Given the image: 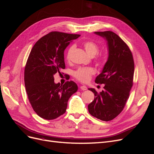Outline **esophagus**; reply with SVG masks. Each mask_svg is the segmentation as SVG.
<instances>
[{
	"label": "esophagus",
	"instance_id": "1",
	"mask_svg": "<svg viewBox=\"0 0 154 154\" xmlns=\"http://www.w3.org/2000/svg\"><path fill=\"white\" fill-rule=\"evenodd\" d=\"M80 89H82L83 91H86L87 89V87L86 86H85V85H81L80 87Z\"/></svg>",
	"mask_w": 154,
	"mask_h": 154
}]
</instances>
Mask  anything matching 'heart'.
I'll use <instances>...</instances> for the list:
<instances>
[{
    "mask_svg": "<svg viewBox=\"0 0 154 154\" xmlns=\"http://www.w3.org/2000/svg\"><path fill=\"white\" fill-rule=\"evenodd\" d=\"M83 47H84L87 54L93 57L99 53L100 48L94 42L91 40H87L83 42ZM75 48L74 45L70 46L68 49L66 54V58L67 60H71V54ZM96 63L98 66H103L105 62V58L102 55H97L95 58ZM95 74V70L92 67H80L74 72V76L78 81L83 83H86L90 80L91 76Z\"/></svg>",
    "mask_w": 154,
    "mask_h": 154,
    "instance_id": "heart-1",
    "label": "heart"
}]
</instances>
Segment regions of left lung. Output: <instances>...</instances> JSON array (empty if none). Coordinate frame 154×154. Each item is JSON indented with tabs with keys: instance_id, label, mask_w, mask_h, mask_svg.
Instances as JSON below:
<instances>
[{
	"instance_id": "left-lung-1",
	"label": "left lung",
	"mask_w": 154,
	"mask_h": 154,
	"mask_svg": "<svg viewBox=\"0 0 154 154\" xmlns=\"http://www.w3.org/2000/svg\"><path fill=\"white\" fill-rule=\"evenodd\" d=\"M108 42L109 58L101 73L95 82L104 84V89L94 94V100L88 105V112L105 122L112 120L122 112L129 97L133 85L134 62L132 53L127 44L110 31H96Z\"/></svg>"
}]
</instances>
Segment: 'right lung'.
<instances>
[{
	"instance_id": "obj_1",
	"label": "right lung",
	"mask_w": 154,
	"mask_h": 154,
	"mask_svg": "<svg viewBox=\"0 0 154 154\" xmlns=\"http://www.w3.org/2000/svg\"><path fill=\"white\" fill-rule=\"evenodd\" d=\"M80 35L52 31L42 37L32 47L24 69L27 97L40 118L51 120L66 112L68 100L78 91L73 81L56 84L54 74L66 68L64 50Z\"/></svg>"
}]
</instances>
